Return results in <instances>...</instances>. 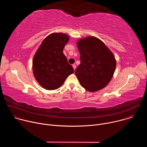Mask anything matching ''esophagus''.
I'll list each match as a JSON object with an SVG mask.
<instances>
[{"label":"esophagus","mask_w":147,"mask_h":147,"mask_svg":"<svg viewBox=\"0 0 147 147\" xmlns=\"http://www.w3.org/2000/svg\"><path fill=\"white\" fill-rule=\"evenodd\" d=\"M73 69H74V70H75V69H76V65H73Z\"/></svg>","instance_id":"34e87169"}]
</instances>
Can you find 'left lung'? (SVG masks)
<instances>
[{"instance_id": "left-lung-1", "label": "left lung", "mask_w": 147, "mask_h": 147, "mask_svg": "<svg viewBox=\"0 0 147 147\" xmlns=\"http://www.w3.org/2000/svg\"><path fill=\"white\" fill-rule=\"evenodd\" d=\"M77 47L81 63L75 73L81 86L90 92L105 87L116 69L113 53L102 40L94 36L80 39Z\"/></svg>"}]
</instances>
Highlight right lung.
Returning a JSON list of instances; mask_svg holds the SVG:
<instances>
[{
    "label": "right lung",
    "mask_w": 147,
    "mask_h": 147,
    "mask_svg": "<svg viewBox=\"0 0 147 147\" xmlns=\"http://www.w3.org/2000/svg\"><path fill=\"white\" fill-rule=\"evenodd\" d=\"M69 36L62 33L48 35L40 44L33 58L34 77L39 84L48 90L61 87L67 77L74 73L63 52Z\"/></svg>",
    "instance_id": "add662e5"
}]
</instances>
